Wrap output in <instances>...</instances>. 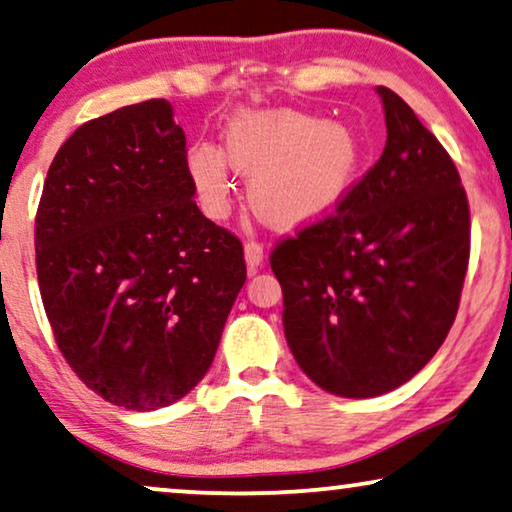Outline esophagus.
I'll return each instance as SVG.
<instances>
[{"label": "esophagus", "mask_w": 512, "mask_h": 512, "mask_svg": "<svg viewBox=\"0 0 512 512\" xmlns=\"http://www.w3.org/2000/svg\"><path fill=\"white\" fill-rule=\"evenodd\" d=\"M243 253H246V264L250 266V269H257V266L262 264V259H264L262 243L246 241V246H243Z\"/></svg>", "instance_id": "34e87169"}]
</instances>
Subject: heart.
I'll return each instance as SVG.
<instances>
[{"label": "heart", "mask_w": 512, "mask_h": 512, "mask_svg": "<svg viewBox=\"0 0 512 512\" xmlns=\"http://www.w3.org/2000/svg\"><path fill=\"white\" fill-rule=\"evenodd\" d=\"M364 164L355 129L292 109H243L225 132V148L187 150L201 204L211 215L229 206V167L248 178V204L259 220L290 229L320 220L343 204Z\"/></svg>", "instance_id": "heart-1"}]
</instances>
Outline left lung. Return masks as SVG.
I'll list each match as a JSON object with an SVG mask.
<instances>
[{
    "label": "left lung",
    "instance_id": "8db88e82",
    "mask_svg": "<svg viewBox=\"0 0 512 512\" xmlns=\"http://www.w3.org/2000/svg\"><path fill=\"white\" fill-rule=\"evenodd\" d=\"M387 143L334 213L273 248L283 327L301 371L336 397L408 383L455 322L471 253L455 162L380 85Z\"/></svg>",
    "mask_w": 512,
    "mask_h": 512
}]
</instances>
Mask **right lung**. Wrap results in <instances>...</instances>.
<instances>
[{
    "mask_svg": "<svg viewBox=\"0 0 512 512\" xmlns=\"http://www.w3.org/2000/svg\"><path fill=\"white\" fill-rule=\"evenodd\" d=\"M192 197L164 99L85 122L48 169L34 225L43 308L76 376L115 406L185 397L246 283L241 241Z\"/></svg>",
    "mask_w": 512,
    "mask_h": 512,
    "instance_id": "1",
    "label": "right lung"
}]
</instances>
